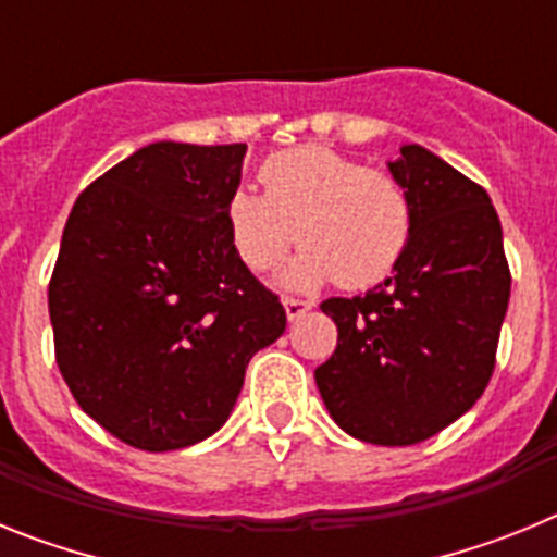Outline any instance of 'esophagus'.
<instances>
[{
	"label": "esophagus",
	"mask_w": 557,
	"mask_h": 557,
	"mask_svg": "<svg viewBox=\"0 0 557 557\" xmlns=\"http://www.w3.org/2000/svg\"><path fill=\"white\" fill-rule=\"evenodd\" d=\"M312 309V301H301V298H284V312H287V321H298Z\"/></svg>",
	"instance_id": "1"
}]
</instances>
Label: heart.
Returning <instances> with one entry per match:
<instances>
[{"label": "heart", "instance_id": "heart-1", "mask_svg": "<svg viewBox=\"0 0 557 557\" xmlns=\"http://www.w3.org/2000/svg\"><path fill=\"white\" fill-rule=\"evenodd\" d=\"M264 195L231 191V245L253 273H268L298 239L301 253L284 270L289 289L379 284L410 243V198L391 172L309 145L270 156L259 170Z\"/></svg>", "mask_w": 557, "mask_h": 557}]
</instances>
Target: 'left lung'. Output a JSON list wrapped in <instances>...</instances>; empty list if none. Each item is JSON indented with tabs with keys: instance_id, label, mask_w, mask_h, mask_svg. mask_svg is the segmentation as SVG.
I'll return each mask as SVG.
<instances>
[{
	"instance_id": "8db88e82",
	"label": "left lung",
	"mask_w": 557,
	"mask_h": 557,
	"mask_svg": "<svg viewBox=\"0 0 557 557\" xmlns=\"http://www.w3.org/2000/svg\"><path fill=\"white\" fill-rule=\"evenodd\" d=\"M410 198V243L391 278L321 304L337 348L314 382L343 432L412 446L474 407L494 373L510 301L502 225L488 191L421 145L387 161Z\"/></svg>"
}]
</instances>
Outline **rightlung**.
Here are the masks:
<instances>
[{
	"mask_svg": "<svg viewBox=\"0 0 557 557\" xmlns=\"http://www.w3.org/2000/svg\"><path fill=\"white\" fill-rule=\"evenodd\" d=\"M245 145L156 141L81 191L49 282L55 359L86 416L172 451L228 421L245 368L287 329L231 245Z\"/></svg>",
	"mask_w": 557,
	"mask_h": 557,
	"instance_id": "right-lung-1",
	"label": "right lung"
}]
</instances>
